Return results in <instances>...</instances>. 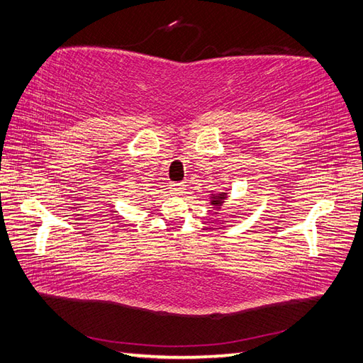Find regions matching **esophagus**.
I'll return each mask as SVG.
<instances>
[{
  "label": "esophagus",
  "instance_id": "esophagus-1",
  "mask_svg": "<svg viewBox=\"0 0 363 363\" xmlns=\"http://www.w3.org/2000/svg\"><path fill=\"white\" fill-rule=\"evenodd\" d=\"M184 189H186V184H184V183H171V184H169V191H171L172 194H183Z\"/></svg>",
  "mask_w": 363,
  "mask_h": 363
}]
</instances>
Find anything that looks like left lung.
<instances>
[{"instance_id":"1","label":"left lung","mask_w":363,"mask_h":363,"mask_svg":"<svg viewBox=\"0 0 363 363\" xmlns=\"http://www.w3.org/2000/svg\"><path fill=\"white\" fill-rule=\"evenodd\" d=\"M225 199H227V196H225L223 192H222V194H217V196H214V197L211 199V203L216 205V206H220V205L223 203Z\"/></svg>"}]
</instances>
